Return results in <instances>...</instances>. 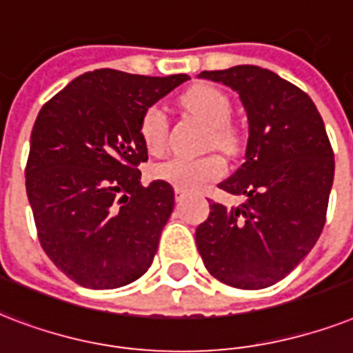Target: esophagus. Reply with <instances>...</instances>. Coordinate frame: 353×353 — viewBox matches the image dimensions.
<instances>
[{"mask_svg":"<svg viewBox=\"0 0 353 353\" xmlns=\"http://www.w3.org/2000/svg\"><path fill=\"white\" fill-rule=\"evenodd\" d=\"M185 196V191L180 190V188H174V201L180 202Z\"/></svg>","mask_w":353,"mask_h":353,"instance_id":"obj_1","label":"esophagus"}]
</instances>
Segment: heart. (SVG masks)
<instances>
[{"mask_svg":"<svg viewBox=\"0 0 353 353\" xmlns=\"http://www.w3.org/2000/svg\"><path fill=\"white\" fill-rule=\"evenodd\" d=\"M180 103L185 110L193 112L202 121L210 125L208 145L217 147L219 151L232 154L239 145L237 128L230 123L232 103L225 92L210 84H196L190 88ZM169 121L162 106H149L139 123V134L151 154H160L168 145ZM225 160L217 154L206 157H173L165 162L152 165V176L185 191H195L212 180L225 174Z\"/></svg>","mask_w":353,"mask_h":353,"instance_id":"heart-1","label":"heart"}]
</instances>
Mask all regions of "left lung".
<instances>
[{
	"mask_svg": "<svg viewBox=\"0 0 353 353\" xmlns=\"http://www.w3.org/2000/svg\"><path fill=\"white\" fill-rule=\"evenodd\" d=\"M199 77L236 90L248 117L245 162L219 188L241 206L210 202L195 239L208 272L239 289H265L315 247L326 223L333 149L315 103L270 70L234 65Z\"/></svg>",
	"mask_w": 353,
	"mask_h": 353,
	"instance_id": "8db88e82",
	"label": "left lung"
}]
</instances>
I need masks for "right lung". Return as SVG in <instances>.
I'll return each mask as SVG.
<instances>
[{
    "instance_id": "add662e5",
    "label": "right lung",
    "mask_w": 353,
    "mask_h": 353,
    "mask_svg": "<svg viewBox=\"0 0 353 353\" xmlns=\"http://www.w3.org/2000/svg\"><path fill=\"white\" fill-rule=\"evenodd\" d=\"M110 68L83 73L38 112L26 188L48 258L90 289L132 283L151 267L174 206L173 185L141 184L143 112L179 84Z\"/></svg>"
}]
</instances>
